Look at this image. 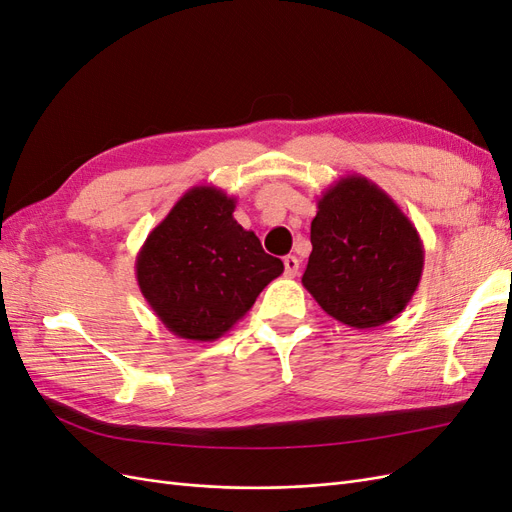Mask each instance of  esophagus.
Returning <instances> with one entry per match:
<instances>
[{"instance_id": "esophagus-1", "label": "esophagus", "mask_w": 512, "mask_h": 512, "mask_svg": "<svg viewBox=\"0 0 512 512\" xmlns=\"http://www.w3.org/2000/svg\"><path fill=\"white\" fill-rule=\"evenodd\" d=\"M284 269L288 277H297L299 275V260L297 256H284Z\"/></svg>"}]
</instances>
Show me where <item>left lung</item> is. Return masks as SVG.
I'll return each instance as SVG.
<instances>
[{
    "instance_id": "8db88e82",
    "label": "left lung",
    "mask_w": 512,
    "mask_h": 512,
    "mask_svg": "<svg viewBox=\"0 0 512 512\" xmlns=\"http://www.w3.org/2000/svg\"><path fill=\"white\" fill-rule=\"evenodd\" d=\"M303 286L331 318L376 329L404 312L425 265L421 235L395 200L363 175L318 198Z\"/></svg>"
}]
</instances>
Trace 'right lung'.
I'll list each match as a JSON object with an SVG mask.
<instances>
[{
	"mask_svg": "<svg viewBox=\"0 0 512 512\" xmlns=\"http://www.w3.org/2000/svg\"><path fill=\"white\" fill-rule=\"evenodd\" d=\"M237 198L194 185L149 232L136 256V282L164 327L190 342H213L250 312L284 273L232 213Z\"/></svg>",
	"mask_w": 512,
	"mask_h": 512,
	"instance_id": "add662e5",
	"label": "right lung"
}]
</instances>
